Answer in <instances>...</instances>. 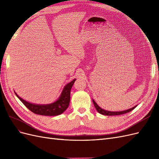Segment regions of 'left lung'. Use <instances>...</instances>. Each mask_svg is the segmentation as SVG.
Here are the masks:
<instances>
[{
	"label": "left lung",
	"instance_id": "left-lung-1",
	"mask_svg": "<svg viewBox=\"0 0 159 159\" xmlns=\"http://www.w3.org/2000/svg\"><path fill=\"white\" fill-rule=\"evenodd\" d=\"M93 103L94 104V106L96 109V110L98 111V113H99L100 114H102L104 115H123L125 113H129L130 111H131L132 110H133L134 108L137 107V105H135L134 107H133L132 108H130L129 109L127 110H124V111H107V110H105L102 108H101L99 105L96 103V102L93 99Z\"/></svg>",
	"mask_w": 159,
	"mask_h": 159
}]
</instances>
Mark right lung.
Masks as SVG:
<instances>
[{
  "label": "right lung",
  "instance_id": "obj_1",
  "mask_svg": "<svg viewBox=\"0 0 159 159\" xmlns=\"http://www.w3.org/2000/svg\"><path fill=\"white\" fill-rule=\"evenodd\" d=\"M76 79L66 84L62 90L61 95L54 102L49 104H36L28 102L23 99L14 91L17 98L20 99L25 106L32 112L46 116H56L63 113L68 107L70 101V91Z\"/></svg>",
  "mask_w": 159,
  "mask_h": 159
}]
</instances>
